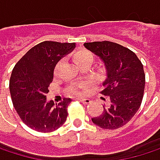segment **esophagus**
I'll return each mask as SVG.
<instances>
[{"label": "esophagus", "instance_id": "esophagus-1", "mask_svg": "<svg viewBox=\"0 0 160 160\" xmlns=\"http://www.w3.org/2000/svg\"><path fill=\"white\" fill-rule=\"evenodd\" d=\"M78 100L81 101V102H82L83 104H88V103H90V102H91V100L89 98H78Z\"/></svg>", "mask_w": 160, "mask_h": 160}]
</instances>
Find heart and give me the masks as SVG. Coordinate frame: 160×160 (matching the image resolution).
Returning <instances> with one entry per match:
<instances>
[{
  "label": "heart",
  "mask_w": 160,
  "mask_h": 160,
  "mask_svg": "<svg viewBox=\"0 0 160 160\" xmlns=\"http://www.w3.org/2000/svg\"><path fill=\"white\" fill-rule=\"evenodd\" d=\"M75 61H76V62H77L79 66H81L82 64H83V63H91L92 61H93V55H92L91 52H89V51H87V50L78 51V52L75 55ZM62 64V61H60L58 63L56 64L55 71H54L55 75H57V74L59 73V70H60ZM83 85H84V84H82V83L77 84V85H75L73 88H71L70 91H71V92H77V91H78V88L82 87Z\"/></svg>",
  "instance_id": "obj_1"
}]
</instances>
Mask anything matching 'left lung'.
Returning <instances> with one entry per match:
<instances>
[{
  "mask_svg": "<svg viewBox=\"0 0 160 160\" xmlns=\"http://www.w3.org/2000/svg\"><path fill=\"white\" fill-rule=\"evenodd\" d=\"M83 45L98 57L106 70L101 94L109 101L92 121L100 128L118 129L130 121L140 107L145 87L143 65L133 51L118 43L104 41Z\"/></svg>",
  "mask_w": 160,
  "mask_h": 160,
  "instance_id": "1",
  "label": "left lung"
}]
</instances>
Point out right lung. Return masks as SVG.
<instances>
[{
	"mask_svg": "<svg viewBox=\"0 0 160 160\" xmlns=\"http://www.w3.org/2000/svg\"><path fill=\"white\" fill-rule=\"evenodd\" d=\"M75 47V42H42L32 47L13 68L9 82L11 98L21 119L31 129L53 132L65 122L71 98L57 104L47 100L46 94L56 64Z\"/></svg>",
	"mask_w": 160,
	"mask_h": 160,
	"instance_id": "add662e5",
	"label": "right lung"
}]
</instances>
